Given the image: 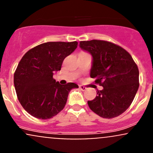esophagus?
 I'll list each match as a JSON object with an SVG mask.
<instances>
[{
    "label": "esophagus",
    "instance_id": "34e87169",
    "mask_svg": "<svg viewBox=\"0 0 153 153\" xmlns=\"http://www.w3.org/2000/svg\"><path fill=\"white\" fill-rule=\"evenodd\" d=\"M79 88L81 91H85V90L86 89V87H85V86H79Z\"/></svg>",
    "mask_w": 153,
    "mask_h": 153
}]
</instances>
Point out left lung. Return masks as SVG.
<instances>
[{
  "label": "left lung",
  "instance_id": "1",
  "mask_svg": "<svg viewBox=\"0 0 153 153\" xmlns=\"http://www.w3.org/2000/svg\"><path fill=\"white\" fill-rule=\"evenodd\" d=\"M80 48L92 56L90 76L103 89L88 101L91 111L102 118L118 117L129 108L139 86V72L131 54L110 42H80Z\"/></svg>",
  "mask_w": 153,
  "mask_h": 153
}]
</instances>
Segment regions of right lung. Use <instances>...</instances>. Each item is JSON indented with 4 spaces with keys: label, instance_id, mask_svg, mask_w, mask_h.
I'll return each instance as SVG.
<instances>
[{
    "label": "right lung",
    "instance_id": "right-lung-1",
    "mask_svg": "<svg viewBox=\"0 0 153 153\" xmlns=\"http://www.w3.org/2000/svg\"><path fill=\"white\" fill-rule=\"evenodd\" d=\"M77 47L76 41L49 42L22 56L14 74V84L19 102L30 115L41 120L52 118L63 110L70 90L78 88L76 83L62 85L53 78Z\"/></svg>",
    "mask_w": 153,
    "mask_h": 153
}]
</instances>
